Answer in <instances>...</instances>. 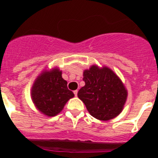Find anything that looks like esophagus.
I'll return each instance as SVG.
<instances>
[{
	"instance_id": "obj_1",
	"label": "esophagus",
	"mask_w": 158,
	"mask_h": 158,
	"mask_svg": "<svg viewBox=\"0 0 158 158\" xmlns=\"http://www.w3.org/2000/svg\"><path fill=\"white\" fill-rule=\"evenodd\" d=\"M77 93H78V90H75V91H73V93H74L75 96H77Z\"/></svg>"
}]
</instances>
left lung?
Masks as SVG:
<instances>
[{
  "label": "left lung",
  "instance_id": "1",
  "mask_svg": "<svg viewBox=\"0 0 158 158\" xmlns=\"http://www.w3.org/2000/svg\"><path fill=\"white\" fill-rule=\"evenodd\" d=\"M85 85L78 91L89 114L99 120L115 118L123 111L127 91L122 81L108 67L92 65L83 73Z\"/></svg>",
  "mask_w": 158,
  "mask_h": 158
}]
</instances>
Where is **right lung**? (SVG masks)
I'll list each match as a JSON object with an SVG mask.
<instances>
[{
    "label": "right lung",
    "instance_id": "1",
    "mask_svg": "<svg viewBox=\"0 0 158 158\" xmlns=\"http://www.w3.org/2000/svg\"><path fill=\"white\" fill-rule=\"evenodd\" d=\"M31 95L36 108L50 117L61 112L66 102L74 96L58 68L43 70L35 81Z\"/></svg>",
    "mask_w": 158,
    "mask_h": 158
}]
</instances>
